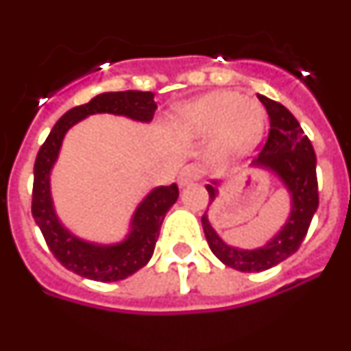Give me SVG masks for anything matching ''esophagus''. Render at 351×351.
Returning a JSON list of instances; mask_svg holds the SVG:
<instances>
[{"label":"esophagus","mask_w":351,"mask_h":351,"mask_svg":"<svg viewBox=\"0 0 351 351\" xmlns=\"http://www.w3.org/2000/svg\"><path fill=\"white\" fill-rule=\"evenodd\" d=\"M200 178H202V169L198 165H195V163H190V165H186L184 169L181 170V173H179V182L184 186L190 184V182L198 181Z\"/></svg>","instance_id":"1"}]
</instances>
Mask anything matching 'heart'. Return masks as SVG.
Returning <instances> with one entry per match:
<instances>
[{
	"label": "heart",
	"instance_id": "b5f03b06",
	"mask_svg": "<svg viewBox=\"0 0 351 351\" xmlns=\"http://www.w3.org/2000/svg\"><path fill=\"white\" fill-rule=\"evenodd\" d=\"M176 130L182 137H206L216 132L218 149L241 154L255 144L262 130V110L250 98L230 91H216L179 108Z\"/></svg>",
	"mask_w": 351,
	"mask_h": 351
}]
</instances>
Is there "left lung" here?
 <instances>
[{
	"instance_id": "8db88e82",
	"label": "left lung",
	"mask_w": 351,
	"mask_h": 351,
	"mask_svg": "<svg viewBox=\"0 0 351 351\" xmlns=\"http://www.w3.org/2000/svg\"><path fill=\"white\" fill-rule=\"evenodd\" d=\"M271 119L269 137L255 163L274 170L287 184L291 195V216L283 230L267 246L253 251L235 250L226 246L213 226L202 216V226L210 250L225 265L241 272H260L274 267L291 256L302 244L311 225L313 214L318 209V179H316V154L311 141L300 128L299 121L285 105L258 95ZM209 204L216 197V188L206 186Z\"/></svg>"
}]
</instances>
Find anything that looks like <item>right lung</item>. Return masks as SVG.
<instances>
[{
	"label": "right lung",
	"instance_id": "obj_1",
	"mask_svg": "<svg viewBox=\"0 0 351 351\" xmlns=\"http://www.w3.org/2000/svg\"><path fill=\"white\" fill-rule=\"evenodd\" d=\"M156 110L154 95L151 91H117L95 96L89 104L70 108L51 130L40 147L35 161V181L31 213L42 230L43 239L56 260L68 271L88 280L121 281L142 269L153 256L165 214L179 197L178 184L161 186L153 190L138 206L133 216V230L125 243L116 246L88 244L64 230L52 209L49 173L54 165L64 133L89 114L110 112L128 116L132 119L151 121Z\"/></svg>",
	"mask_w": 351,
	"mask_h": 351
}]
</instances>
